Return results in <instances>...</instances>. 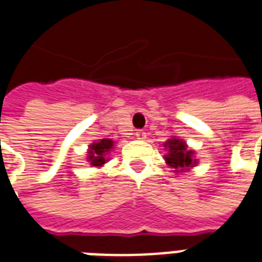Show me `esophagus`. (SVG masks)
Masks as SVG:
<instances>
[{
  "label": "esophagus",
  "instance_id": "obj_1",
  "mask_svg": "<svg viewBox=\"0 0 262 262\" xmlns=\"http://www.w3.org/2000/svg\"><path fill=\"white\" fill-rule=\"evenodd\" d=\"M136 137L139 140H146V137H147V133L144 130H137L136 132Z\"/></svg>",
  "mask_w": 262,
  "mask_h": 262
}]
</instances>
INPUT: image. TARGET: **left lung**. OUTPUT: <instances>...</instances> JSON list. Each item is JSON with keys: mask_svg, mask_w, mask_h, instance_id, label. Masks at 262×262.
I'll return each instance as SVG.
<instances>
[{"mask_svg": "<svg viewBox=\"0 0 262 262\" xmlns=\"http://www.w3.org/2000/svg\"><path fill=\"white\" fill-rule=\"evenodd\" d=\"M167 153L164 154V160L171 168H174L177 174L187 172L198 164L195 157V150L188 147L187 142H184L180 137L172 136L163 144Z\"/></svg>", "mask_w": 262, "mask_h": 262, "instance_id": "8db88e82", "label": "left lung"}]
</instances>
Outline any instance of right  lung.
<instances>
[{"instance_id":"add662e5","label":"right lung","mask_w":262,"mask_h":262,"mask_svg":"<svg viewBox=\"0 0 262 262\" xmlns=\"http://www.w3.org/2000/svg\"><path fill=\"white\" fill-rule=\"evenodd\" d=\"M115 142L112 139H99L88 146L86 161L92 167H102L109 160V154L114 150Z\"/></svg>"}]
</instances>
